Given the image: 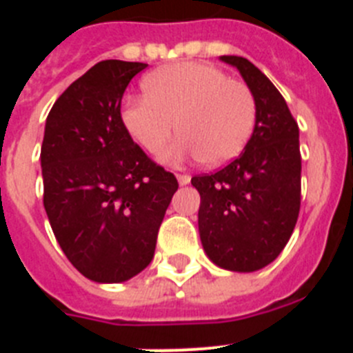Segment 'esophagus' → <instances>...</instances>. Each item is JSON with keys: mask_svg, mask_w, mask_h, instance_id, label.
Segmentation results:
<instances>
[{"mask_svg": "<svg viewBox=\"0 0 353 353\" xmlns=\"http://www.w3.org/2000/svg\"><path fill=\"white\" fill-rule=\"evenodd\" d=\"M176 179H179L180 185H187V183L191 182V176H189V174H185V173H179V174H176Z\"/></svg>", "mask_w": 353, "mask_h": 353, "instance_id": "34e87169", "label": "esophagus"}]
</instances>
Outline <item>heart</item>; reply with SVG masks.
Listing matches in <instances>:
<instances>
[{"instance_id": "obj_1", "label": "heart", "mask_w": 353, "mask_h": 353, "mask_svg": "<svg viewBox=\"0 0 353 353\" xmlns=\"http://www.w3.org/2000/svg\"><path fill=\"white\" fill-rule=\"evenodd\" d=\"M145 95L127 99L123 125L146 152L159 155L176 132L168 161L199 157L224 164L244 150L256 121L254 93L244 81L203 61L166 65L143 79Z\"/></svg>"}]
</instances>
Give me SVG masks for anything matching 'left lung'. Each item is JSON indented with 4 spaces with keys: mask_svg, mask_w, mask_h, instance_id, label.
I'll use <instances>...</instances> for the list:
<instances>
[{
    "mask_svg": "<svg viewBox=\"0 0 353 353\" xmlns=\"http://www.w3.org/2000/svg\"><path fill=\"white\" fill-rule=\"evenodd\" d=\"M239 68L256 101V123L244 152L215 173L192 176L201 203L198 226L207 256L221 269L254 272L288 244L301 210L299 125L279 90L242 56Z\"/></svg>",
    "mask_w": 353,
    "mask_h": 353,
    "instance_id": "1",
    "label": "left lung"
}]
</instances>
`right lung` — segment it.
<instances>
[{
    "mask_svg": "<svg viewBox=\"0 0 353 353\" xmlns=\"http://www.w3.org/2000/svg\"><path fill=\"white\" fill-rule=\"evenodd\" d=\"M148 67L104 60L58 97L46 120L43 207L65 256L97 283L148 267L179 182L130 138L121 97Z\"/></svg>",
    "mask_w": 353,
    "mask_h": 353,
    "instance_id": "1",
    "label": "right lung"
}]
</instances>
